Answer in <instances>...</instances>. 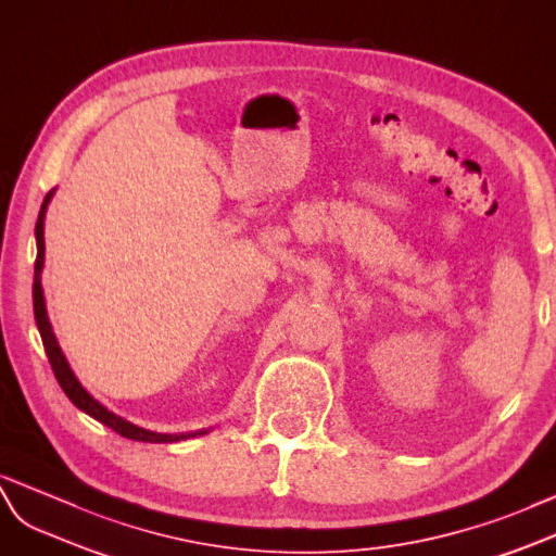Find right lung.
<instances>
[{"label": "right lung", "mask_w": 556, "mask_h": 556, "mask_svg": "<svg viewBox=\"0 0 556 556\" xmlns=\"http://www.w3.org/2000/svg\"><path fill=\"white\" fill-rule=\"evenodd\" d=\"M51 194L53 190L45 197V204H41L39 211V218L35 225V237H37V261H35V283H33V303H35V321H37V329L41 336V343H45L47 350V357L49 364L53 368V376L59 380V386L63 388V392L67 394V400L73 402L79 410L84 414H89L91 418H96L98 422L108 425L110 430H115L117 434L126 437V439H134V441H150V444H170V441H180V439H188V437H197V434H206L204 430L199 432H190V434H162V432H150L146 427H138L129 420H124L122 416L112 414L108 410L101 402H96L93 396L81 388V382L77 380V376L73 374V368H70L65 354L59 345V340L53 336L51 329V321L47 315V303H45V291H41V267H45V216H47V206L51 202Z\"/></svg>", "instance_id": "add662e5"}]
</instances>
